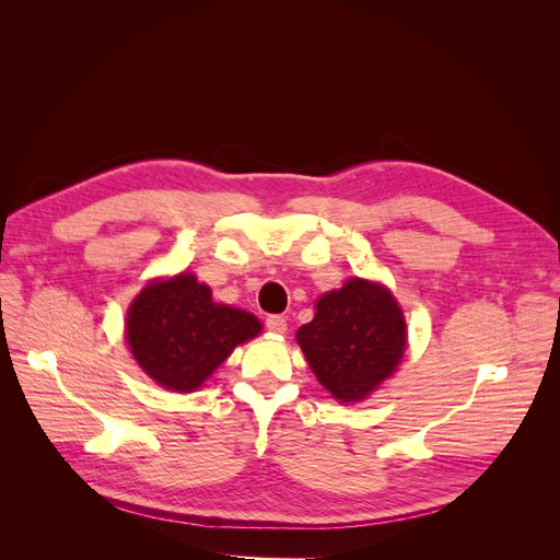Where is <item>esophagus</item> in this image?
Wrapping results in <instances>:
<instances>
[{"label": "esophagus", "mask_w": 560, "mask_h": 560, "mask_svg": "<svg viewBox=\"0 0 560 560\" xmlns=\"http://www.w3.org/2000/svg\"><path fill=\"white\" fill-rule=\"evenodd\" d=\"M266 329L273 334H284L287 331V319L282 315H268L266 317Z\"/></svg>", "instance_id": "esophagus-1"}]
</instances>
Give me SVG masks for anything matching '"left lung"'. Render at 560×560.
<instances>
[{"mask_svg": "<svg viewBox=\"0 0 560 560\" xmlns=\"http://www.w3.org/2000/svg\"><path fill=\"white\" fill-rule=\"evenodd\" d=\"M317 381L341 401H360L393 374L406 348L404 315L385 287L348 280L317 301L296 331Z\"/></svg>", "mask_w": 560, "mask_h": 560, "instance_id": "1", "label": "left lung"}]
</instances>
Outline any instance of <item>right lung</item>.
Wrapping results in <instances>:
<instances>
[{"label": "right lung", "instance_id": "obj_1", "mask_svg": "<svg viewBox=\"0 0 560 560\" xmlns=\"http://www.w3.org/2000/svg\"><path fill=\"white\" fill-rule=\"evenodd\" d=\"M259 331L257 317L214 303L210 287L189 273L144 287L126 322L135 360L159 385L177 393L200 387L235 346Z\"/></svg>", "mask_w": 560, "mask_h": 560}]
</instances>
